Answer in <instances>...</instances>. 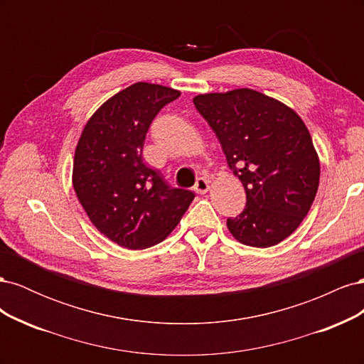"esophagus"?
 Here are the masks:
<instances>
[{"label":"esophagus","mask_w":364,"mask_h":364,"mask_svg":"<svg viewBox=\"0 0 364 364\" xmlns=\"http://www.w3.org/2000/svg\"><path fill=\"white\" fill-rule=\"evenodd\" d=\"M209 190V181L205 179V178H199L196 181V185H194V191L199 193V194H205L208 193Z\"/></svg>","instance_id":"1"}]
</instances>
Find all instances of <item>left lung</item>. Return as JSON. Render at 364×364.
<instances>
[{
  "label": "left lung",
  "instance_id": "left-lung-1",
  "mask_svg": "<svg viewBox=\"0 0 364 364\" xmlns=\"http://www.w3.org/2000/svg\"><path fill=\"white\" fill-rule=\"evenodd\" d=\"M193 102L246 191L243 213L228 218L229 232L252 247L281 243L310 211L321 178V162L302 118L249 87L199 94Z\"/></svg>",
  "mask_w": 364,
  "mask_h": 364
}]
</instances>
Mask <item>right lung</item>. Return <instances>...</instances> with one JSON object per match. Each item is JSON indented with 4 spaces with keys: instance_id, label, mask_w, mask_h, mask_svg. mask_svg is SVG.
I'll return each mask as SVG.
<instances>
[{
    "instance_id": "1",
    "label": "right lung",
    "mask_w": 364,
    "mask_h": 364,
    "mask_svg": "<svg viewBox=\"0 0 364 364\" xmlns=\"http://www.w3.org/2000/svg\"><path fill=\"white\" fill-rule=\"evenodd\" d=\"M181 91L138 82L106 100L77 142L73 186L92 225L121 247L139 250L170 235L194 193L170 188L142 159L153 118Z\"/></svg>"
}]
</instances>
